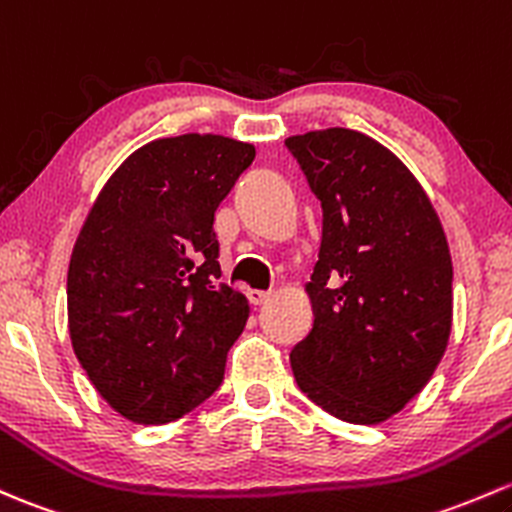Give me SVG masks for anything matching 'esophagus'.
Instances as JSON below:
<instances>
[{"label": "esophagus", "instance_id": "34e87169", "mask_svg": "<svg viewBox=\"0 0 512 512\" xmlns=\"http://www.w3.org/2000/svg\"><path fill=\"white\" fill-rule=\"evenodd\" d=\"M270 297H272V292H265V289H247V299H250V304H255V306L265 304Z\"/></svg>", "mask_w": 512, "mask_h": 512}]
</instances>
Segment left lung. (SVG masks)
Instances as JSON below:
<instances>
[{"label": "left lung", "mask_w": 512, "mask_h": 512, "mask_svg": "<svg viewBox=\"0 0 512 512\" xmlns=\"http://www.w3.org/2000/svg\"><path fill=\"white\" fill-rule=\"evenodd\" d=\"M284 144L324 208L304 287L314 326L289 353L294 378L333 417L380 424L429 383L446 351L449 242L422 184L368 134L328 127Z\"/></svg>", "instance_id": "left-lung-1"}]
</instances>
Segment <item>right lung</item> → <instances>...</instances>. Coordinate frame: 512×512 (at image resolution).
<instances>
[{"mask_svg": "<svg viewBox=\"0 0 512 512\" xmlns=\"http://www.w3.org/2000/svg\"><path fill=\"white\" fill-rule=\"evenodd\" d=\"M255 147L223 134L161 137L100 188L68 265V333L102 400L166 424L223 383L245 294L218 284L215 208Z\"/></svg>", "mask_w": 512, "mask_h": 512, "instance_id": "obj_1", "label": "right lung"}]
</instances>
